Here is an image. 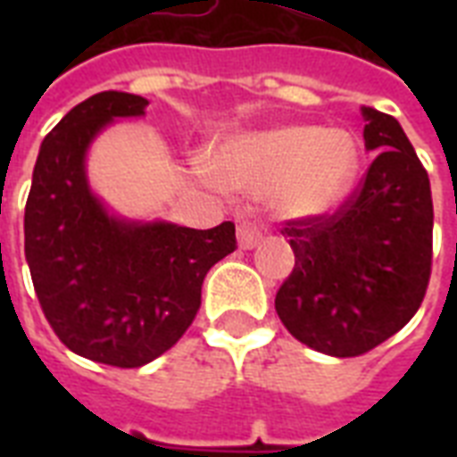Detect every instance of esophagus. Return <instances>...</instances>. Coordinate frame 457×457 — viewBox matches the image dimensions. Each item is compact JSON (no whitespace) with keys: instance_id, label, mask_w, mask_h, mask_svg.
Wrapping results in <instances>:
<instances>
[{"instance_id":"34e87169","label":"esophagus","mask_w":457,"mask_h":457,"mask_svg":"<svg viewBox=\"0 0 457 457\" xmlns=\"http://www.w3.org/2000/svg\"><path fill=\"white\" fill-rule=\"evenodd\" d=\"M237 242H239V249H256L258 244L263 242V232L256 225H251V222H242L237 228Z\"/></svg>"}]
</instances>
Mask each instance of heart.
Segmentation results:
<instances>
[{
	"mask_svg": "<svg viewBox=\"0 0 457 457\" xmlns=\"http://www.w3.org/2000/svg\"><path fill=\"white\" fill-rule=\"evenodd\" d=\"M361 154L351 132L312 125H282L229 139L215 156L222 185L246 194H268L287 218H322L353 189ZM208 175V172H206ZM211 182H218L208 175Z\"/></svg>",
	"mask_w": 457,
	"mask_h": 457,
	"instance_id": "obj_1",
	"label": "heart"
}]
</instances>
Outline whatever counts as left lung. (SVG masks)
I'll list each match as a JSON object with an SVG mask.
<instances>
[{"instance_id": "8db88e82", "label": "left lung", "mask_w": 457, "mask_h": 457, "mask_svg": "<svg viewBox=\"0 0 457 457\" xmlns=\"http://www.w3.org/2000/svg\"><path fill=\"white\" fill-rule=\"evenodd\" d=\"M365 149L379 156L337 213L289 220L294 263L275 296L292 337L353 358L408 325L432 275L429 175L396 118L362 106Z\"/></svg>"}]
</instances>
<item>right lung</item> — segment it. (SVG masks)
Here are the masks:
<instances>
[{"label":"right lung","instance_id":"obj_1","mask_svg":"<svg viewBox=\"0 0 457 457\" xmlns=\"http://www.w3.org/2000/svg\"><path fill=\"white\" fill-rule=\"evenodd\" d=\"M146 106L109 89L68 111L39 146L25 204V261L45 318L73 353L116 368H142L175 346L199 311L206 272L237 249L232 222L130 220L92 192V142Z\"/></svg>","mask_w":457,"mask_h":457}]
</instances>
